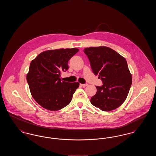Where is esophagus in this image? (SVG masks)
Returning a JSON list of instances; mask_svg holds the SVG:
<instances>
[{
	"mask_svg": "<svg viewBox=\"0 0 156 156\" xmlns=\"http://www.w3.org/2000/svg\"><path fill=\"white\" fill-rule=\"evenodd\" d=\"M81 85L82 87H87L88 85V84L87 83H84V84H81Z\"/></svg>",
	"mask_w": 156,
	"mask_h": 156,
	"instance_id": "obj_1",
	"label": "esophagus"
}]
</instances>
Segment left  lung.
Returning <instances> with one entry per match:
<instances>
[{
  "instance_id": "obj_1",
  "label": "left lung",
  "mask_w": 156,
  "mask_h": 156,
  "mask_svg": "<svg viewBox=\"0 0 156 156\" xmlns=\"http://www.w3.org/2000/svg\"><path fill=\"white\" fill-rule=\"evenodd\" d=\"M83 52L92 72L103 82L101 87L96 86L97 94L91 98V104L103 111L118 108L126 100L132 83L126 59L107 47H90Z\"/></svg>"
}]
</instances>
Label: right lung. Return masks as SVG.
Listing matches in <instances>:
<instances>
[{
    "mask_svg": "<svg viewBox=\"0 0 156 156\" xmlns=\"http://www.w3.org/2000/svg\"><path fill=\"white\" fill-rule=\"evenodd\" d=\"M78 51L75 48L48 50L31 62L27 81L32 97L43 108L58 111L71 102L80 83L62 81L59 77L68 69V61Z\"/></svg>",
    "mask_w": 156,
    "mask_h": 156,
    "instance_id": "add662e5",
    "label": "right lung"
}]
</instances>
